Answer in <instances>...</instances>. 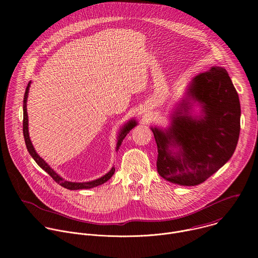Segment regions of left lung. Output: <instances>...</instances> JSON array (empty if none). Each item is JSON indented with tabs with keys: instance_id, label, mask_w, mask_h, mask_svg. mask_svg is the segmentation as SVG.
<instances>
[{
	"instance_id": "left-lung-1",
	"label": "left lung",
	"mask_w": 258,
	"mask_h": 258,
	"mask_svg": "<svg viewBox=\"0 0 258 258\" xmlns=\"http://www.w3.org/2000/svg\"><path fill=\"white\" fill-rule=\"evenodd\" d=\"M240 117L239 96L225 68L214 66L194 77L173 107L168 125L151 126L160 176L188 187L205 181L233 156Z\"/></svg>"
}]
</instances>
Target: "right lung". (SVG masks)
<instances>
[{"label":"right lung","instance_id":"add662e5","mask_svg":"<svg viewBox=\"0 0 258 258\" xmlns=\"http://www.w3.org/2000/svg\"><path fill=\"white\" fill-rule=\"evenodd\" d=\"M30 84L31 82L28 83L25 94H24V99H23V136H24V141H25V145L27 151L29 152L30 156L33 158V160L38 163V165L44 169L48 174H50L53 179L58 182L60 186L68 189V190H83V189H92L95 187H98L102 183L106 182L108 179H110L113 175V173L115 172V167L112 166L111 169H110L107 173H105L104 175H102L101 177H98L96 179L93 180H89V181H70L65 179L64 177H62L60 174H58L38 153H36L34 147L31 143L30 137H29V132H28V115H27V98H28V92H29V88H30ZM138 124V121L135 118H131L130 120H127L126 122H124L118 130L117 133V141H116V152L119 150V147L121 146V143L123 141V139L126 137V135L130 133V131L132 128H134L136 125Z\"/></svg>","mask_w":258,"mask_h":258}]
</instances>
